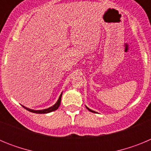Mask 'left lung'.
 Returning a JSON list of instances; mask_svg holds the SVG:
<instances>
[{"label": "left lung", "mask_w": 151, "mask_h": 151, "mask_svg": "<svg viewBox=\"0 0 151 151\" xmlns=\"http://www.w3.org/2000/svg\"><path fill=\"white\" fill-rule=\"evenodd\" d=\"M87 109H88V110H89V111L92 112V113H95V112H94V111H93V110H90V109H88V107H87Z\"/></svg>", "instance_id": "left-lung-1"}]
</instances>
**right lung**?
<instances>
[{
	"mask_svg": "<svg viewBox=\"0 0 151 151\" xmlns=\"http://www.w3.org/2000/svg\"><path fill=\"white\" fill-rule=\"evenodd\" d=\"M61 97H62V94H60V97H59V99H58L57 102L56 103V104L54 105V106H51V107L47 108V109H45V110H30V109H29V108L25 107V106H23V107L25 108L26 110H29V111L32 112V113H50V112L54 111V110H57V109H58V107H59L60 105Z\"/></svg>",
	"mask_w": 151,
	"mask_h": 151,
	"instance_id": "1",
	"label": "right lung"
}]
</instances>
